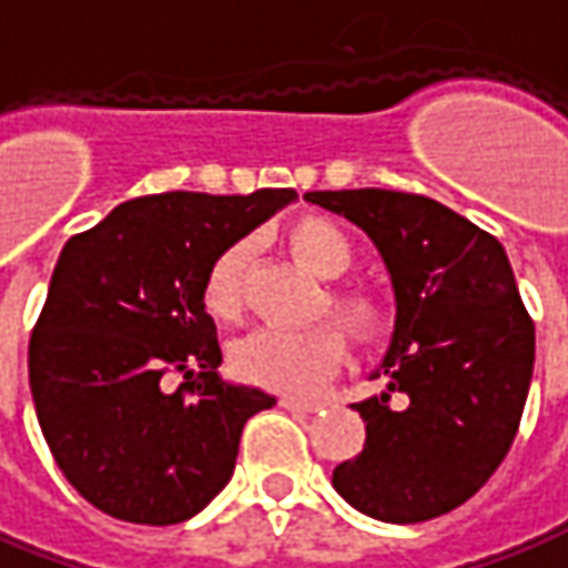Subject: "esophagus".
<instances>
[{"label": "esophagus", "instance_id": "1", "mask_svg": "<svg viewBox=\"0 0 568 568\" xmlns=\"http://www.w3.org/2000/svg\"><path fill=\"white\" fill-rule=\"evenodd\" d=\"M280 404H283L285 410H298V414H316V410L323 407L320 400H304V397H292V395H285Z\"/></svg>", "mask_w": 568, "mask_h": 568}]
</instances>
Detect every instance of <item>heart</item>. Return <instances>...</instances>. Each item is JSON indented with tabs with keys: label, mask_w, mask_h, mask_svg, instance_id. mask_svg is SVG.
Wrapping results in <instances>:
<instances>
[{
	"label": "heart",
	"mask_w": 568,
	"mask_h": 568,
	"mask_svg": "<svg viewBox=\"0 0 568 568\" xmlns=\"http://www.w3.org/2000/svg\"><path fill=\"white\" fill-rule=\"evenodd\" d=\"M285 242L301 264L323 280L345 276L354 264V245L326 217H298L285 230ZM245 245L233 242L214 254L202 276V307L214 320H233L242 311V276H245ZM326 304L357 342H379L392 329V307L364 285H345L326 292ZM348 342L329 323L307 329H254L239 338L230 351V366L242 382L285 392L311 395L345 364Z\"/></svg>",
	"instance_id": "1"
}]
</instances>
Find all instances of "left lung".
I'll return each instance as SVG.
<instances>
[{"instance_id":"1","label":"left lung","mask_w":568,"mask_h":568,"mask_svg":"<svg viewBox=\"0 0 568 568\" xmlns=\"http://www.w3.org/2000/svg\"><path fill=\"white\" fill-rule=\"evenodd\" d=\"M357 223L395 285V335L354 404L364 450L333 488L382 523H426L466 504L510 450L535 366V323L504 245L435 199L392 189L307 192Z\"/></svg>"}]
</instances>
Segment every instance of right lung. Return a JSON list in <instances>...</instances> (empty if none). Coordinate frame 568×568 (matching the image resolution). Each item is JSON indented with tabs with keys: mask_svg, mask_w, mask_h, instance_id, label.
Returning <instances> with one entry per match:
<instances>
[{
	"mask_svg": "<svg viewBox=\"0 0 568 568\" xmlns=\"http://www.w3.org/2000/svg\"><path fill=\"white\" fill-rule=\"evenodd\" d=\"M292 199L142 195L61 248L30 335V392L58 469L95 510L176 526L230 481L248 416L276 397L220 379L202 276ZM168 372L184 373L176 393L163 388Z\"/></svg>",
	"mask_w": 568,
	"mask_h": 568,
	"instance_id": "right-lung-1",
	"label": "right lung"
}]
</instances>
